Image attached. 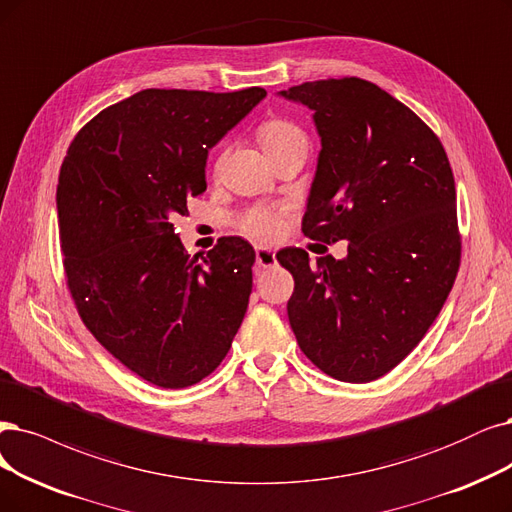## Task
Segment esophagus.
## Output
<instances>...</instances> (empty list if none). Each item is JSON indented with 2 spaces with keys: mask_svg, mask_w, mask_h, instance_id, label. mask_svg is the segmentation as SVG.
<instances>
[{
  "mask_svg": "<svg viewBox=\"0 0 512 512\" xmlns=\"http://www.w3.org/2000/svg\"><path fill=\"white\" fill-rule=\"evenodd\" d=\"M255 263L259 268H274L276 266V253L272 249H268V246H257L255 249Z\"/></svg>",
  "mask_w": 512,
  "mask_h": 512,
  "instance_id": "obj_1",
  "label": "esophagus"
}]
</instances>
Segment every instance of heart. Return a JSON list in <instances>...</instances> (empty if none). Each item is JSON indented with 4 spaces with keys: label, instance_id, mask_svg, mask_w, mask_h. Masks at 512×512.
I'll return each mask as SVG.
<instances>
[{
    "label": "heart",
    "instance_id": "heart-1",
    "mask_svg": "<svg viewBox=\"0 0 512 512\" xmlns=\"http://www.w3.org/2000/svg\"><path fill=\"white\" fill-rule=\"evenodd\" d=\"M257 139L263 147V151L272 158L285 154L287 149L299 147V145H308V137L306 132L301 130L297 124L282 120V118H274L263 122L257 128ZM238 225L240 230H244L246 234L263 238V240H272L278 236L280 232V213L272 211V208H249L238 217Z\"/></svg>",
    "mask_w": 512,
    "mask_h": 512
}]
</instances>
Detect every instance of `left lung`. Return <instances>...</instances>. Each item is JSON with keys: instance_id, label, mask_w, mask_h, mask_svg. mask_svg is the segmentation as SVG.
Masks as SVG:
<instances>
[{"instance_id": "obj_1", "label": "left lung", "mask_w": 512, "mask_h": 512, "mask_svg": "<svg viewBox=\"0 0 512 512\" xmlns=\"http://www.w3.org/2000/svg\"><path fill=\"white\" fill-rule=\"evenodd\" d=\"M280 97L314 111L316 175L301 230L348 255L282 249L297 344L339 382L386 375L422 342L460 268L456 183L439 137L380 86L318 80Z\"/></svg>"}]
</instances>
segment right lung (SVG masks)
Wrapping results in <instances>:
<instances>
[{
  "label": "right lung",
  "mask_w": 512,
  "mask_h": 512,
  "mask_svg": "<svg viewBox=\"0 0 512 512\" xmlns=\"http://www.w3.org/2000/svg\"><path fill=\"white\" fill-rule=\"evenodd\" d=\"M263 97L147 88L71 141L56 187L67 287L97 342L160 388L213 373L253 289V246L225 236L189 259L173 219L206 189L208 149Z\"/></svg>",
  "instance_id": "1"
}]
</instances>
